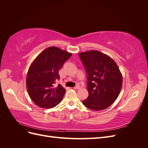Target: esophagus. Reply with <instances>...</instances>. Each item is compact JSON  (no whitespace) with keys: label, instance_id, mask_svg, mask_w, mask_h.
<instances>
[{"label":"esophagus","instance_id":"34e87169","mask_svg":"<svg viewBox=\"0 0 148 148\" xmlns=\"http://www.w3.org/2000/svg\"><path fill=\"white\" fill-rule=\"evenodd\" d=\"M80 88V86H79V85H77V86H75V87H74V89H79Z\"/></svg>","mask_w":148,"mask_h":148}]
</instances>
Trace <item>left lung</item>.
<instances>
[{
  "instance_id": "8db88e82",
  "label": "left lung",
  "mask_w": 148,
  "mask_h": 148,
  "mask_svg": "<svg viewBox=\"0 0 148 148\" xmlns=\"http://www.w3.org/2000/svg\"><path fill=\"white\" fill-rule=\"evenodd\" d=\"M87 73L89 96L83 101L93 110L106 109L117 99L122 86V76L115 61L97 51L79 53Z\"/></svg>"
}]
</instances>
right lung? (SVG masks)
I'll return each instance as SVG.
<instances>
[{"mask_svg": "<svg viewBox=\"0 0 148 148\" xmlns=\"http://www.w3.org/2000/svg\"><path fill=\"white\" fill-rule=\"evenodd\" d=\"M71 56V53L50 47L36 58L26 77V88L35 104L49 109L62 101L66 90L56 83L60 79L59 70Z\"/></svg>", "mask_w": 148, "mask_h": 148, "instance_id": "1", "label": "right lung"}]
</instances>
